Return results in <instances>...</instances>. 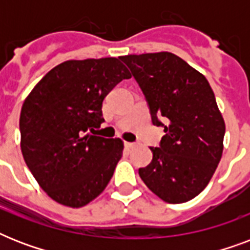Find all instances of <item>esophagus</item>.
Here are the masks:
<instances>
[{
	"label": "esophagus",
	"mask_w": 250,
	"mask_h": 250,
	"mask_svg": "<svg viewBox=\"0 0 250 250\" xmlns=\"http://www.w3.org/2000/svg\"><path fill=\"white\" fill-rule=\"evenodd\" d=\"M125 146L127 149H132L135 146V143H128V141H125Z\"/></svg>",
	"instance_id": "34e87169"
}]
</instances>
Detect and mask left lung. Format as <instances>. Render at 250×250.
Segmentation results:
<instances>
[{"label":"left lung","mask_w":250,"mask_h":250,"mask_svg":"<svg viewBox=\"0 0 250 250\" xmlns=\"http://www.w3.org/2000/svg\"><path fill=\"white\" fill-rule=\"evenodd\" d=\"M145 96L153 125L164 127L152 162L139 175L153 193L182 204L205 189L215 172L226 125L206 78L172 53L119 57Z\"/></svg>","instance_id":"obj_1"}]
</instances>
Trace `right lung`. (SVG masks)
<instances>
[{
    "mask_svg": "<svg viewBox=\"0 0 250 250\" xmlns=\"http://www.w3.org/2000/svg\"><path fill=\"white\" fill-rule=\"evenodd\" d=\"M131 74L118 58L66 61L21 106V148L29 171L54 200L82 208L105 189L123 153L121 139L90 135L104 122L106 94Z\"/></svg>",
    "mask_w": 250,
    "mask_h": 250,
    "instance_id": "1",
    "label": "right lung"
}]
</instances>
